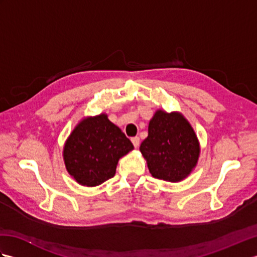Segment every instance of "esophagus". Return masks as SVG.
Here are the masks:
<instances>
[{"label": "esophagus", "instance_id": "1", "mask_svg": "<svg viewBox=\"0 0 257 257\" xmlns=\"http://www.w3.org/2000/svg\"><path fill=\"white\" fill-rule=\"evenodd\" d=\"M132 143H133V145L135 146V148H138L139 145H140V139H139V137H133V138H132Z\"/></svg>", "mask_w": 257, "mask_h": 257}]
</instances>
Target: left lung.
Wrapping results in <instances>:
<instances>
[{
	"instance_id": "1",
	"label": "left lung",
	"mask_w": 257,
	"mask_h": 257,
	"mask_svg": "<svg viewBox=\"0 0 257 257\" xmlns=\"http://www.w3.org/2000/svg\"><path fill=\"white\" fill-rule=\"evenodd\" d=\"M140 151L152 177L178 182L195 167L200 147L187 119L177 112L158 110L150 120L148 137Z\"/></svg>"
}]
</instances>
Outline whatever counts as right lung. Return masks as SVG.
Here are the masks:
<instances>
[{"label":"right lung","mask_w":257,"mask_h":257,"mask_svg":"<svg viewBox=\"0 0 257 257\" xmlns=\"http://www.w3.org/2000/svg\"><path fill=\"white\" fill-rule=\"evenodd\" d=\"M134 146L106 114L80 121L64 148L67 171L81 185L96 187L111 179L118 160Z\"/></svg>","instance_id":"1"}]
</instances>
